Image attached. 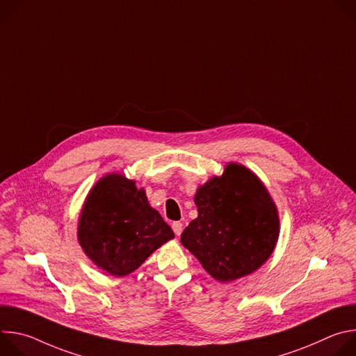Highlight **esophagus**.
Wrapping results in <instances>:
<instances>
[{"label":"esophagus","mask_w":356,"mask_h":356,"mask_svg":"<svg viewBox=\"0 0 356 356\" xmlns=\"http://www.w3.org/2000/svg\"><path fill=\"white\" fill-rule=\"evenodd\" d=\"M172 228H173L175 234L179 236V235L181 234V231H183V224H181V222H179V221H176V222H173V224H172Z\"/></svg>","instance_id":"34e87169"}]
</instances>
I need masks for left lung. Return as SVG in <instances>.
<instances>
[{
    "label": "left lung",
    "mask_w": 356,
    "mask_h": 356,
    "mask_svg": "<svg viewBox=\"0 0 356 356\" xmlns=\"http://www.w3.org/2000/svg\"><path fill=\"white\" fill-rule=\"evenodd\" d=\"M198 216L180 241L216 280L259 269L279 238V214L268 188L242 165L228 163L194 195Z\"/></svg>",
    "instance_id": "8db88e82"
}]
</instances>
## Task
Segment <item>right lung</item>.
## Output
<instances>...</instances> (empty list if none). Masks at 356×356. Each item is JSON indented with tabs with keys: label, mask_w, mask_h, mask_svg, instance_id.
<instances>
[{
	"label": "right lung",
	"mask_w": 356,
	"mask_h": 356,
	"mask_svg": "<svg viewBox=\"0 0 356 356\" xmlns=\"http://www.w3.org/2000/svg\"><path fill=\"white\" fill-rule=\"evenodd\" d=\"M77 238L99 269L121 277L136 270L175 234L149 206L143 188L124 175L110 173L88 193L79 218Z\"/></svg>",
	"instance_id": "obj_1"
}]
</instances>
